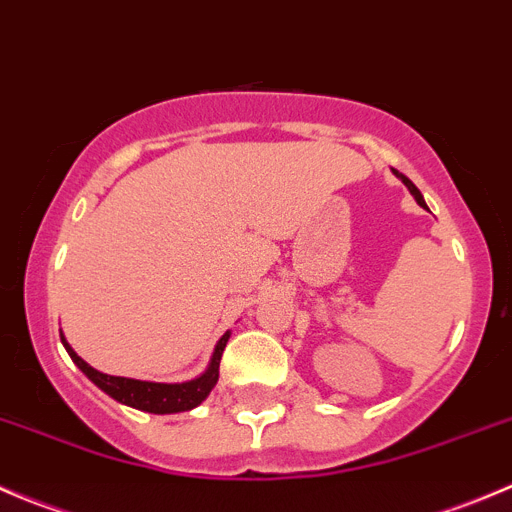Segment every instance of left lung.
<instances>
[{
    "label": "left lung",
    "instance_id": "1",
    "mask_svg": "<svg viewBox=\"0 0 512 512\" xmlns=\"http://www.w3.org/2000/svg\"><path fill=\"white\" fill-rule=\"evenodd\" d=\"M399 178H401V180H404V183H406V188H409V190H411V193H414V198L418 200V205H421V208H426V203H423V195H421V193H418V188H416V185H414V183H411V180H409V178H406V175H399Z\"/></svg>",
    "mask_w": 512,
    "mask_h": 512
}]
</instances>
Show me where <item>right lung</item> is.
<instances>
[{"label": "right lung", "mask_w": 512, "mask_h": 512, "mask_svg": "<svg viewBox=\"0 0 512 512\" xmlns=\"http://www.w3.org/2000/svg\"><path fill=\"white\" fill-rule=\"evenodd\" d=\"M230 334H225L223 339L215 347L213 361H210L208 371L203 376L193 381H185V384H153V381H138V379H123V376H108L96 371L94 366L86 364L74 349L66 344V339L61 337L64 342L66 352H69L74 364L89 376L91 381L98 386L101 391H106L111 399L121 401V404L133 406V409L148 411V414H180V411H190L195 409L198 404H203L205 396L213 391V386L218 384L220 376V359H223L225 344Z\"/></svg>", "instance_id": "add662e5"}]
</instances>
